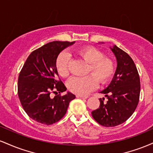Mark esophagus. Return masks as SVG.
<instances>
[{"label":"esophagus","mask_w":153,"mask_h":153,"mask_svg":"<svg viewBox=\"0 0 153 153\" xmlns=\"http://www.w3.org/2000/svg\"><path fill=\"white\" fill-rule=\"evenodd\" d=\"M76 98H78V99H86L88 96H80V95H76Z\"/></svg>","instance_id":"1"}]
</instances>
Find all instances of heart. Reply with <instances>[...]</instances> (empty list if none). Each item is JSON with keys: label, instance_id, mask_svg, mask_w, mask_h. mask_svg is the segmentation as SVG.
I'll return each mask as SVG.
<instances>
[{"label": "heart", "instance_id": "obj_1", "mask_svg": "<svg viewBox=\"0 0 153 153\" xmlns=\"http://www.w3.org/2000/svg\"><path fill=\"white\" fill-rule=\"evenodd\" d=\"M77 53L89 63L88 72L91 74L84 77H73L68 80L67 85L73 94L85 96L97 87L98 80L101 84L108 81L113 75L114 67L111 59L103 57L102 52L93 47H82ZM69 54L65 52L60 53L57 57L56 68L62 77L69 75Z\"/></svg>", "mask_w": 153, "mask_h": 153}]
</instances>
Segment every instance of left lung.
I'll use <instances>...</instances> for the list:
<instances>
[{"label":"left lung","mask_w":153,"mask_h":153,"mask_svg":"<svg viewBox=\"0 0 153 153\" xmlns=\"http://www.w3.org/2000/svg\"><path fill=\"white\" fill-rule=\"evenodd\" d=\"M103 44V42H102ZM117 59V69L109 85L100 93V106L91 112L101 125L115 127L127 121L137 106L140 93V80L137 70L130 56L118 47H110Z\"/></svg>","instance_id":"1"}]
</instances>
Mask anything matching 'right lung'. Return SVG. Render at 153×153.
I'll return each instance as SVG.
<instances>
[{
	"mask_svg": "<svg viewBox=\"0 0 153 153\" xmlns=\"http://www.w3.org/2000/svg\"><path fill=\"white\" fill-rule=\"evenodd\" d=\"M75 42L54 41L33 51L26 59L18 80V95L23 108L31 119L50 125L58 122L66 114L75 96L67 92L52 99L51 93L59 94L67 88L58 80L56 60L59 54Z\"/></svg>",
	"mask_w": 153,
	"mask_h": 153,
	"instance_id": "obj_1",
	"label": "right lung"
}]
</instances>
